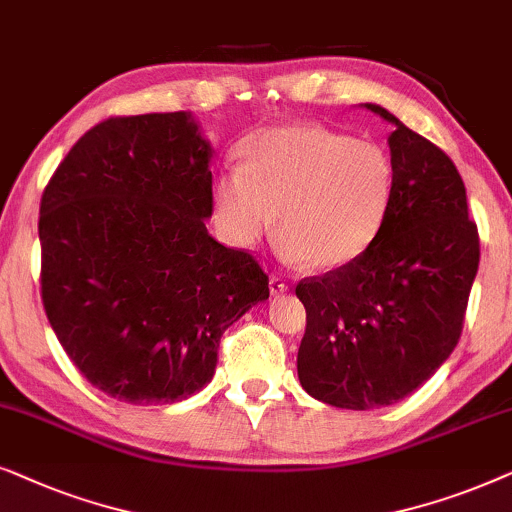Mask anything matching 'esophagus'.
Instances as JSON below:
<instances>
[{
	"mask_svg": "<svg viewBox=\"0 0 512 512\" xmlns=\"http://www.w3.org/2000/svg\"><path fill=\"white\" fill-rule=\"evenodd\" d=\"M269 290H271V295H283V292H288V281H285L283 276L274 274L269 278Z\"/></svg>",
	"mask_w": 512,
	"mask_h": 512,
	"instance_id": "1",
	"label": "esophagus"
}]
</instances>
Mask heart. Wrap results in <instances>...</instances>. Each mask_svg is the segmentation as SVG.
<instances>
[{"mask_svg": "<svg viewBox=\"0 0 512 512\" xmlns=\"http://www.w3.org/2000/svg\"><path fill=\"white\" fill-rule=\"evenodd\" d=\"M393 194L395 166L377 142L290 124L245 142L243 168L217 177L213 203L236 248H252L276 227L285 257L332 271L372 248Z\"/></svg>", "mask_w": 512, "mask_h": 512, "instance_id": "obj_1", "label": "heart"}]
</instances>
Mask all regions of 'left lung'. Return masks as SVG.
Segmentation results:
<instances>
[{
    "label": "left lung",
    "instance_id": "left-lung-1",
    "mask_svg": "<svg viewBox=\"0 0 512 512\" xmlns=\"http://www.w3.org/2000/svg\"><path fill=\"white\" fill-rule=\"evenodd\" d=\"M395 194L372 248L356 262L297 283L306 332L299 384L342 410L393 405L454 351L480 264V236L452 159L379 105Z\"/></svg>",
    "mask_w": 512,
    "mask_h": 512
}]
</instances>
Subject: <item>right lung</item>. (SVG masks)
I'll use <instances>...</instances> for the list:
<instances>
[{"label": "right lung", "mask_w": 512, "mask_h": 512, "mask_svg": "<svg viewBox=\"0 0 512 512\" xmlns=\"http://www.w3.org/2000/svg\"><path fill=\"white\" fill-rule=\"evenodd\" d=\"M210 142L187 112L112 117L81 135L39 206L42 302L102 393L170 405L213 379L220 339L269 276L208 234Z\"/></svg>", "instance_id": "obj_1"}]
</instances>
